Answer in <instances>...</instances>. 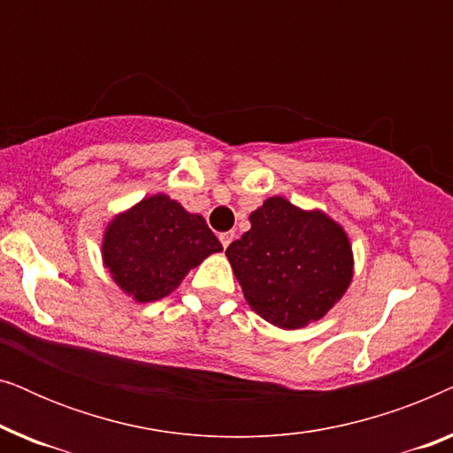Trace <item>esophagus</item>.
Listing matches in <instances>:
<instances>
[{"instance_id": "esophagus-1", "label": "esophagus", "mask_w": 453, "mask_h": 453, "mask_svg": "<svg viewBox=\"0 0 453 453\" xmlns=\"http://www.w3.org/2000/svg\"><path fill=\"white\" fill-rule=\"evenodd\" d=\"M219 239H220L222 247H225V250H226V247L231 245V241L234 239V233H231V231H228V233H220V234H219Z\"/></svg>"}]
</instances>
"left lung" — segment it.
<instances>
[{"instance_id": "1", "label": "left lung", "mask_w": 453, "mask_h": 453, "mask_svg": "<svg viewBox=\"0 0 453 453\" xmlns=\"http://www.w3.org/2000/svg\"><path fill=\"white\" fill-rule=\"evenodd\" d=\"M250 222V231L226 247L250 307L282 330L324 318L355 270L344 228L321 210H301L280 196L253 210Z\"/></svg>"}]
</instances>
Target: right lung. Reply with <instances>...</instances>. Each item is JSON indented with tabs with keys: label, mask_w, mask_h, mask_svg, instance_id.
Here are the masks:
<instances>
[{
	"label": "right lung",
	"mask_w": 453,
	"mask_h": 453,
	"mask_svg": "<svg viewBox=\"0 0 453 453\" xmlns=\"http://www.w3.org/2000/svg\"><path fill=\"white\" fill-rule=\"evenodd\" d=\"M220 241L200 214L169 196L144 197L117 214L103 234V264L117 287L135 303L165 299Z\"/></svg>",
	"instance_id": "1"
}]
</instances>
